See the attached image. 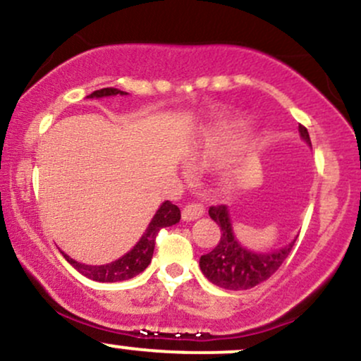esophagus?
<instances>
[{
  "label": "esophagus",
  "instance_id": "34e87169",
  "mask_svg": "<svg viewBox=\"0 0 361 361\" xmlns=\"http://www.w3.org/2000/svg\"><path fill=\"white\" fill-rule=\"evenodd\" d=\"M204 214H205V207L202 204H188L183 207V210H181V217H183V221L186 222L195 221V219L202 217Z\"/></svg>",
  "mask_w": 361,
  "mask_h": 361
}]
</instances>
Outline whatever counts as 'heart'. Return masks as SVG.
Returning <instances> with one entry per match:
<instances>
[{
  "mask_svg": "<svg viewBox=\"0 0 361 361\" xmlns=\"http://www.w3.org/2000/svg\"><path fill=\"white\" fill-rule=\"evenodd\" d=\"M239 146V140L233 134H217L210 137L207 142V152L210 156H226L229 152H234L235 147Z\"/></svg>",
  "mask_w": 361,
  "mask_h": 361,
  "instance_id": "1",
  "label": "heart"
}]
</instances>
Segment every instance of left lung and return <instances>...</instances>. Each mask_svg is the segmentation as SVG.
I'll use <instances>...</instances> for the list:
<instances>
[{
    "label": "left lung",
    "mask_w": 361,
    "mask_h": 361,
    "mask_svg": "<svg viewBox=\"0 0 361 361\" xmlns=\"http://www.w3.org/2000/svg\"><path fill=\"white\" fill-rule=\"evenodd\" d=\"M302 139L310 144L307 128L299 123ZM209 215L221 227V241L212 251L200 258V270L217 287L227 290H247L268 280L292 251V241L288 246L271 252H252L243 247L234 239L233 226L226 205H212Z\"/></svg>",
    "instance_id": "obj_1"
}]
</instances>
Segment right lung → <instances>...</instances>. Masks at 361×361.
I'll return each mask as SVG.
<instances>
[{"label": "right lung", "mask_w": 361, "mask_h": 361, "mask_svg": "<svg viewBox=\"0 0 361 361\" xmlns=\"http://www.w3.org/2000/svg\"><path fill=\"white\" fill-rule=\"evenodd\" d=\"M111 94H127L126 91H120L117 88H103L97 90L93 93L88 94V98H102V97H111ZM180 209L176 205H173L171 202L166 200L163 205L157 209L154 217H152L151 224L146 229V233L142 234V238L139 239V243L132 247L127 255H123L122 258L114 261V263L102 264V267H91V264H82L69 258L68 255L62 252L66 261L71 263L78 271L82 273L88 279L94 281H106V283H114V281H123L128 279H134L135 275L142 273L149 267L152 258V252H154V244H156V235L159 234L161 229L164 227L173 226V224L180 222Z\"/></svg>", "instance_id": "add662e5"}]
</instances>
